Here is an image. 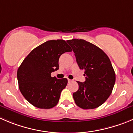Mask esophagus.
<instances>
[{
  "instance_id": "34e87169",
  "label": "esophagus",
  "mask_w": 133,
  "mask_h": 133,
  "mask_svg": "<svg viewBox=\"0 0 133 133\" xmlns=\"http://www.w3.org/2000/svg\"><path fill=\"white\" fill-rule=\"evenodd\" d=\"M68 82H72V79H68Z\"/></svg>"
}]
</instances>
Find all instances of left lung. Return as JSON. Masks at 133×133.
<instances>
[{
  "label": "left lung",
  "instance_id": "left-lung-1",
  "mask_svg": "<svg viewBox=\"0 0 133 133\" xmlns=\"http://www.w3.org/2000/svg\"><path fill=\"white\" fill-rule=\"evenodd\" d=\"M72 47L80 69L85 70V82H77L73 93L75 103L83 109H94L105 102L113 90L116 74L108 55L98 47L82 39H72Z\"/></svg>",
  "mask_w": 133,
  "mask_h": 133
}]
</instances>
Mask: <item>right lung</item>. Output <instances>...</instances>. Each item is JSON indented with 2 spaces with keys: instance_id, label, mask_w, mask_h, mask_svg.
Returning a JSON list of instances; mask_svg holds the SVG:
<instances>
[{
  "instance_id": "1",
  "label": "right lung",
  "mask_w": 133,
  "mask_h": 133,
  "mask_svg": "<svg viewBox=\"0 0 133 133\" xmlns=\"http://www.w3.org/2000/svg\"><path fill=\"white\" fill-rule=\"evenodd\" d=\"M72 49L64 40H48L32 50L17 72L19 88L29 102L36 108L50 109L57 104L66 78L51 77L59 68V59Z\"/></svg>"
}]
</instances>
